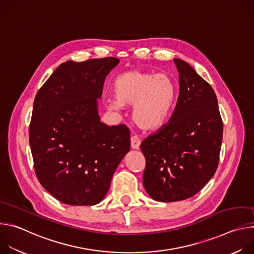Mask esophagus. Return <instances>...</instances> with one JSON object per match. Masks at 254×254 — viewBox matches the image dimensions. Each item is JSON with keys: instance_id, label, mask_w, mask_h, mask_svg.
<instances>
[{"instance_id": "esophagus-1", "label": "esophagus", "mask_w": 254, "mask_h": 254, "mask_svg": "<svg viewBox=\"0 0 254 254\" xmlns=\"http://www.w3.org/2000/svg\"><path fill=\"white\" fill-rule=\"evenodd\" d=\"M130 144L131 148L134 150H138L139 149V144H140V138L137 135H131L130 136Z\"/></svg>"}]
</instances>
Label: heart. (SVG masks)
<instances>
[{
    "instance_id": "heart-1",
    "label": "heart",
    "mask_w": 254,
    "mask_h": 254,
    "mask_svg": "<svg viewBox=\"0 0 254 254\" xmlns=\"http://www.w3.org/2000/svg\"><path fill=\"white\" fill-rule=\"evenodd\" d=\"M114 107L133 105V120L144 129L157 128L166 121L174 103L177 86L166 73L132 69L118 75L113 83Z\"/></svg>"
}]
</instances>
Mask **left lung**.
Masks as SVG:
<instances>
[{
  "mask_svg": "<svg viewBox=\"0 0 254 254\" xmlns=\"http://www.w3.org/2000/svg\"><path fill=\"white\" fill-rule=\"evenodd\" d=\"M180 92L168 124L140 143L146 158L143 187L159 202L197 194L219 163L223 122L211 85L187 62L174 59Z\"/></svg>",
  "mask_w": 254,
  "mask_h": 254,
  "instance_id": "1",
  "label": "left lung"
}]
</instances>
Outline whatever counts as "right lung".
Wrapping results in <instances>:
<instances>
[{
    "label": "right lung",
    "mask_w": 254,
    "mask_h": 254,
    "mask_svg": "<svg viewBox=\"0 0 254 254\" xmlns=\"http://www.w3.org/2000/svg\"><path fill=\"white\" fill-rule=\"evenodd\" d=\"M119 62L66 61L36 94L29 126L34 170L44 189L64 204L99 203L130 149L128 127H108L97 113L105 76Z\"/></svg>",
    "instance_id": "add662e5"
}]
</instances>
